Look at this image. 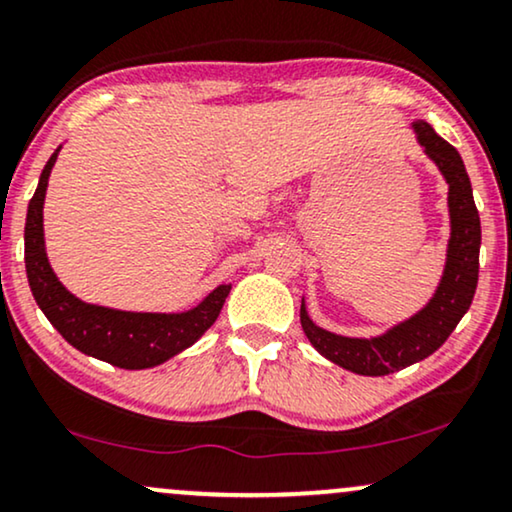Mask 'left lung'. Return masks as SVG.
I'll use <instances>...</instances> for the list:
<instances>
[{"mask_svg":"<svg viewBox=\"0 0 512 512\" xmlns=\"http://www.w3.org/2000/svg\"><path fill=\"white\" fill-rule=\"evenodd\" d=\"M414 129L418 143L426 148L428 157L440 167L449 183L451 240L447 268H444L435 298L416 317L378 338H345L329 334L308 320L301 305L303 331L317 348V353L336 362L338 367L362 376L393 374V371L433 355L456 329L461 317L468 313L477 289L482 232L468 171L454 145L437 136L433 126L416 122Z\"/></svg>","mask_w":512,"mask_h":512,"instance_id":"8db88e82","label":"left lung"}]
</instances>
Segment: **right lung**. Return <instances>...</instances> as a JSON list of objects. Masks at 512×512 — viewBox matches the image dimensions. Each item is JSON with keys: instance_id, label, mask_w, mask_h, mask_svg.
Here are the masks:
<instances>
[{"instance_id": "add662e5", "label": "right lung", "mask_w": 512, "mask_h": 512, "mask_svg": "<svg viewBox=\"0 0 512 512\" xmlns=\"http://www.w3.org/2000/svg\"><path fill=\"white\" fill-rule=\"evenodd\" d=\"M56 157L58 150L49 157L39 176L25 221V270H28L32 296L65 341L84 355L98 357L122 369H148L167 362L169 357L195 343L216 322L225 296L230 294V284H221L195 310L183 315L122 313V310L82 303L72 296L56 280L44 251L42 207Z\"/></svg>"}]
</instances>
